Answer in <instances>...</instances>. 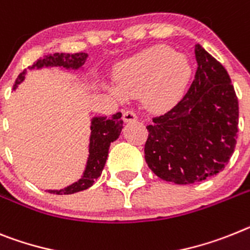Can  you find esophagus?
<instances>
[{
  "mask_svg": "<svg viewBox=\"0 0 250 250\" xmlns=\"http://www.w3.org/2000/svg\"><path fill=\"white\" fill-rule=\"evenodd\" d=\"M123 119L125 123H134V121L138 120V116H136V114L133 110H126L124 111Z\"/></svg>",
  "mask_w": 250,
  "mask_h": 250,
  "instance_id": "esophagus-1",
  "label": "esophagus"
}]
</instances>
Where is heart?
I'll use <instances>...</instances> for the list:
<instances>
[{"instance_id":"b5f03b06","label":"heart","mask_w":250,"mask_h":250,"mask_svg":"<svg viewBox=\"0 0 250 250\" xmlns=\"http://www.w3.org/2000/svg\"><path fill=\"white\" fill-rule=\"evenodd\" d=\"M188 59L168 45H154L121 62L115 69L119 99L143 97L153 110H164L180 99L191 80Z\"/></svg>"}]
</instances>
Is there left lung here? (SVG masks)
Returning a JSON list of instances; mask_svg holds the SVG:
<instances>
[{
    "label": "left lung",
    "mask_w": 250,
    "mask_h": 250,
    "mask_svg": "<svg viewBox=\"0 0 250 250\" xmlns=\"http://www.w3.org/2000/svg\"><path fill=\"white\" fill-rule=\"evenodd\" d=\"M195 55L197 70L186 95L146 126L148 167L177 185L220 173L236 144L239 104L229 74L200 44Z\"/></svg>",
    "instance_id": "obj_1"
}]
</instances>
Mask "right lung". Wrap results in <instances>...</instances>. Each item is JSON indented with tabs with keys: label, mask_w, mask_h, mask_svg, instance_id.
I'll return each mask as SVG.
<instances>
[{
	"label": "right lung",
	"mask_w": 250,
	"mask_h": 250,
	"mask_svg": "<svg viewBox=\"0 0 250 250\" xmlns=\"http://www.w3.org/2000/svg\"><path fill=\"white\" fill-rule=\"evenodd\" d=\"M88 54L87 53H76V54H65V53H55V54L45 55L34 63L29 69L42 67H61L64 69H80L86 62ZM25 72L19 74L18 80L15 82L14 89L18 88L25 78ZM123 130V120L121 112H116L111 117L107 116H95L91 120V135H89L88 146V158L82 177L77 182L72 183L65 188L62 189H48L50 193L55 195H72L76 192L83 191L91 187L102 173L106 159L108 155L110 144L120 136Z\"/></svg>",
	"instance_id": "right-lung-1"
}]
</instances>
